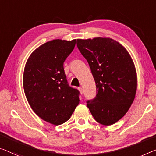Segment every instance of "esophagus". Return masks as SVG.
<instances>
[{
	"mask_svg": "<svg viewBox=\"0 0 156 156\" xmlns=\"http://www.w3.org/2000/svg\"><path fill=\"white\" fill-rule=\"evenodd\" d=\"M78 90H80V92L81 94H83V89H82V88H81V87H79V88H78Z\"/></svg>",
	"mask_w": 156,
	"mask_h": 156,
	"instance_id": "34e87169",
	"label": "esophagus"
}]
</instances>
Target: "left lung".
<instances>
[{"instance_id": "1", "label": "left lung", "mask_w": 156, "mask_h": 156, "mask_svg": "<svg viewBox=\"0 0 156 156\" xmlns=\"http://www.w3.org/2000/svg\"><path fill=\"white\" fill-rule=\"evenodd\" d=\"M76 45L96 84V96L88 100V108L97 122L111 126L124 116L135 99V64L126 48L112 38L77 39Z\"/></svg>"}]
</instances>
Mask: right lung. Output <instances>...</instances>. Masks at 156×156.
<instances>
[{
    "mask_svg": "<svg viewBox=\"0 0 156 156\" xmlns=\"http://www.w3.org/2000/svg\"><path fill=\"white\" fill-rule=\"evenodd\" d=\"M76 40L59 39L40 46L26 61L23 90L31 109L44 121L55 126L70 118L80 103V92L68 85L63 63Z\"/></svg>",
    "mask_w": 156,
    "mask_h": 156,
    "instance_id": "right-lung-1",
    "label": "right lung"
}]
</instances>
